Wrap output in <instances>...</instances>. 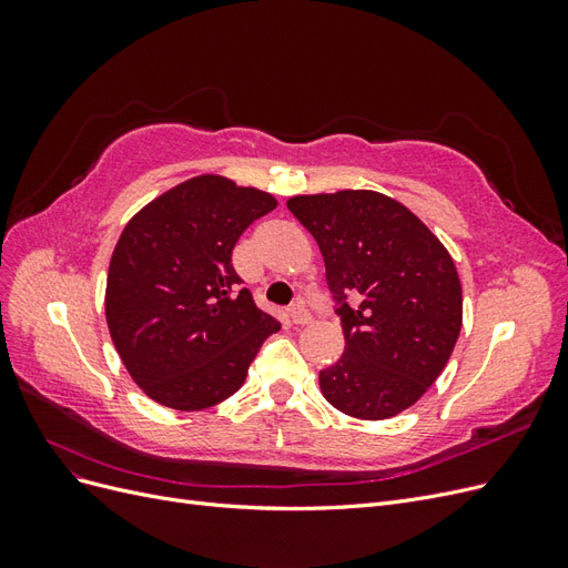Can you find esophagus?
Returning a JSON list of instances; mask_svg holds the SVG:
<instances>
[{"label":"esophagus","mask_w":568,"mask_h":568,"mask_svg":"<svg viewBox=\"0 0 568 568\" xmlns=\"http://www.w3.org/2000/svg\"><path fill=\"white\" fill-rule=\"evenodd\" d=\"M288 315H291V322H294V324H307V322H313V315H311V311H307V307H305L303 303L291 305Z\"/></svg>","instance_id":"esophagus-1"}]
</instances>
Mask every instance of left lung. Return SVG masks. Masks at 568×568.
Segmentation results:
<instances>
[{
  "mask_svg": "<svg viewBox=\"0 0 568 568\" xmlns=\"http://www.w3.org/2000/svg\"><path fill=\"white\" fill-rule=\"evenodd\" d=\"M286 205L322 251L346 336L338 363L320 372L322 395L357 419L395 417L438 379L457 343L462 284L450 253L403 203L365 189Z\"/></svg>",
  "mask_w": 568,
  "mask_h": 568,
  "instance_id": "8db88e82",
  "label": "left lung"
}]
</instances>
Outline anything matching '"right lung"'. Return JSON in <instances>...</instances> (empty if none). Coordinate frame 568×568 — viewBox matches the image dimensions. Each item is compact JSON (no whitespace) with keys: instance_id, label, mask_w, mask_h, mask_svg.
Listing matches in <instances>:
<instances>
[{"instance_id":"obj_1","label":"right lung","mask_w":568,"mask_h":568,"mask_svg":"<svg viewBox=\"0 0 568 568\" xmlns=\"http://www.w3.org/2000/svg\"><path fill=\"white\" fill-rule=\"evenodd\" d=\"M274 205L261 189L201 175L128 222L109 265L106 322L149 398L184 412L227 400L282 329L232 265L239 236Z\"/></svg>"}]
</instances>
